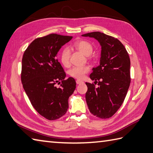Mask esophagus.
Here are the masks:
<instances>
[{
  "instance_id": "1",
  "label": "esophagus",
  "mask_w": 153,
  "mask_h": 153,
  "mask_svg": "<svg viewBox=\"0 0 153 153\" xmlns=\"http://www.w3.org/2000/svg\"><path fill=\"white\" fill-rule=\"evenodd\" d=\"M84 82H83V81H82V80H79V79L76 80V83L77 84V85H79V84H82Z\"/></svg>"
}]
</instances>
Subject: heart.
Instances as JSON below:
<instances>
[{
    "label": "heart",
    "mask_w": 153,
    "mask_h": 153,
    "mask_svg": "<svg viewBox=\"0 0 153 153\" xmlns=\"http://www.w3.org/2000/svg\"><path fill=\"white\" fill-rule=\"evenodd\" d=\"M73 47L76 50L79 51L85 56H89L93 52V46L89 42L84 40H79L75 42ZM60 62L65 67L70 65V52L67 48H65L61 52L60 56ZM89 71V68L87 66H74L68 71L70 76L76 79H83L85 75Z\"/></svg>",
    "instance_id": "b5f03b06"
}]
</instances>
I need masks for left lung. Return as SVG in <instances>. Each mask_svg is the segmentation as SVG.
<instances>
[{
    "instance_id": "obj_1",
    "label": "left lung",
    "mask_w": 153,
    "mask_h": 153,
    "mask_svg": "<svg viewBox=\"0 0 153 153\" xmlns=\"http://www.w3.org/2000/svg\"><path fill=\"white\" fill-rule=\"evenodd\" d=\"M101 46L100 64L93 68L90 78L99 87L85 83L86 102L90 112L100 118L112 117L121 106L130 85V58L118 39L99 31L83 34Z\"/></svg>"
}]
</instances>
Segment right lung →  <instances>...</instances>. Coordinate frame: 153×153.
I'll return each mask as SVG.
<instances>
[{
	"label": "right lung",
	"instance_id": "add662e5",
	"mask_svg": "<svg viewBox=\"0 0 153 153\" xmlns=\"http://www.w3.org/2000/svg\"><path fill=\"white\" fill-rule=\"evenodd\" d=\"M72 37L56 33L37 38L23 55L21 79L32 106L49 120L60 118L68 108V99L76 87L73 77L66 75L56 58L61 47ZM60 84L57 88L56 84Z\"/></svg>",
	"mask_w": 153,
	"mask_h": 153
}]
</instances>
